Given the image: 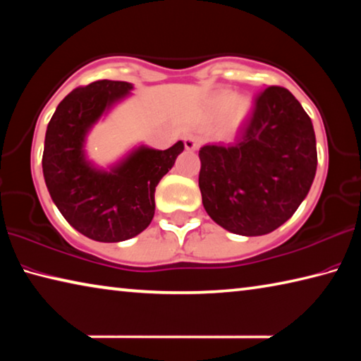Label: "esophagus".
I'll list each match as a JSON object with an SVG mask.
<instances>
[{"instance_id": "34e87169", "label": "esophagus", "mask_w": 361, "mask_h": 361, "mask_svg": "<svg viewBox=\"0 0 361 361\" xmlns=\"http://www.w3.org/2000/svg\"><path fill=\"white\" fill-rule=\"evenodd\" d=\"M199 145H200V142L195 135H186L185 137V146H186L188 151H195L199 148Z\"/></svg>"}]
</instances>
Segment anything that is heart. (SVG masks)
<instances>
[{
  "instance_id": "obj_1",
  "label": "heart",
  "mask_w": 361,
  "mask_h": 361,
  "mask_svg": "<svg viewBox=\"0 0 361 361\" xmlns=\"http://www.w3.org/2000/svg\"><path fill=\"white\" fill-rule=\"evenodd\" d=\"M237 99H239V97H237L235 94H232V92H221V94H219V95L216 97L215 106H216L218 111H221V113L229 111V109L237 103ZM247 109H248V103H247V102H240L239 105H237V111H239V116L245 114Z\"/></svg>"
}]
</instances>
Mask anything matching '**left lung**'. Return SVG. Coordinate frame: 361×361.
Here are the masks:
<instances>
[{
  "mask_svg": "<svg viewBox=\"0 0 361 361\" xmlns=\"http://www.w3.org/2000/svg\"><path fill=\"white\" fill-rule=\"evenodd\" d=\"M199 157L202 204L213 221L234 234L264 235L293 216L312 186V121L288 89L269 85L234 143L205 145Z\"/></svg>",
  "mask_w": 361,
  "mask_h": 361,
  "instance_id": "obj_1",
  "label": "left lung"
}]
</instances>
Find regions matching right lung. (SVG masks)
Segmentation results:
<instances>
[{
    "instance_id": "1",
    "label": "right lung",
    "mask_w": 361,
    "mask_h": 361,
    "mask_svg": "<svg viewBox=\"0 0 361 361\" xmlns=\"http://www.w3.org/2000/svg\"><path fill=\"white\" fill-rule=\"evenodd\" d=\"M130 89L109 79L76 87L59 103L46 130L42 173L49 194L66 221L97 242H122L148 228L157 183L185 149L183 142L166 151L140 148L109 173L85 162V132Z\"/></svg>"
}]
</instances>
